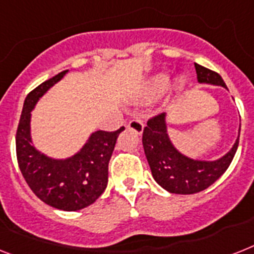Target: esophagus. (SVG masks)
<instances>
[{
  "label": "esophagus",
  "instance_id": "1",
  "mask_svg": "<svg viewBox=\"0 0 254 254\" xmlns=\"http://www.w3.org/2000/svg\"><path fill=\"white\" fill-rule=\"evenodd\" d=\"M127 129L135 131L137 134H142V131H143V123L141 120H138V119H134V120L129 121Z\"/></svg>",
  "mask_w": 254,
  "mask_h": 254
}]
</instances>
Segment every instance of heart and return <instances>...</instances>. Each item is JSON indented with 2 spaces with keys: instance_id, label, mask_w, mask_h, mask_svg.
Here are the masks:
<instances>
[{
  "instance_id": "1",
  "label": "heart",
  "mask_w": 254,
  "mask_h": 254,
  "mask_svg": "<svg viewBox=\"0 0 254 254\" xmlns=\"http://www.w3.org/2000/svg\"><path fill=\"white\" fill-rule=\"evenodd\" d=\"M187 80L185 78H177L175 82V91H183ZM171 86V77L166 73H159L147 80L145 86V96L147 99H158L168 91Z\"/></svg>"
}]
</instances>
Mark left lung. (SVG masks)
Here are the masks:
<instances>
[{
    "instance_id": "obj_1",
    "label": "left lung",
    "mask_w": 254,
    "mask_h": 254,
    "mask_svg": "<svg viewBox=\"0 0 254 254\" xmlns=\"http://www.w3.org/2000/svg\"><path fill=\"white\" fill-rule=\"evenodd\" d=\"M199 83L220 86L227 90L219 74L194 64ZM239 135L227 154L215 160L193 159L177 150L168 134L167 113L147 121L142 143L154 180L167 191L175 194H194L215 183L226 172L238 150Z\"/></svg>"
}]
</instances>
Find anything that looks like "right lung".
I'll return each mask as SVG.
<instances>
[{
  "instance_id": "right-lung-1",
  "label": "right lung",
  "mask_w": 254,
  "mask_h": 254,
  "mask_svg": "<svg viewBox=\"0 0 254 254\" xmlns=\"http://www.w3.org/2000/svg\"><path fill=\"white\" fill-rule=\"evenodd\" d=\"M69 70L61 71L27 95L16 130V158L31 190L47 205L64 211L84 209L102 195L108 184V164L116 145V131L96 130L74 155L65 159L48 156L34 146L31 112L38 102Z\"/></svg>"
}]
</instances>
